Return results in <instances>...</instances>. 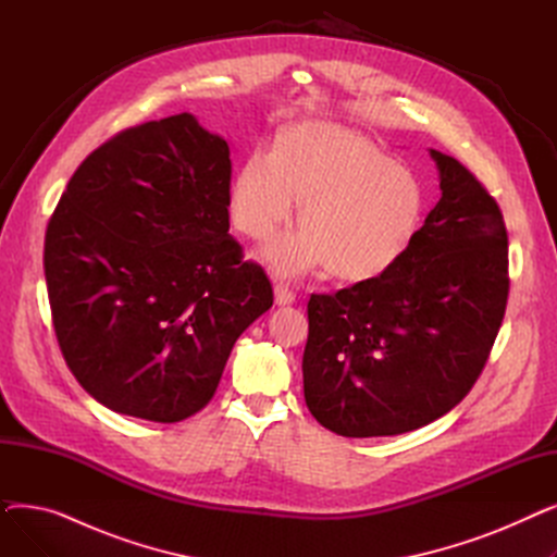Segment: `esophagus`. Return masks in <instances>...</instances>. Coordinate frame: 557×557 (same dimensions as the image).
Listing matches in <instances>:
<instances>
[{
  "instance_id": "esophagus-1",
  "label": "esophagus",
  "mask_w": 557,
  "mask_h": 557,
  "mask_svg": "<svg viewBox=\"0 0 557 557\" xmlns=\"http://www.w3.org/2000/svg\"><path fill=\"white\" fill-rule=\"evenodd\" d=\"M275 302H277L280 307L294 305V302H296V294H294V290H290L288 284H277V286H275Z\"/></svg>"
}]
</instances>
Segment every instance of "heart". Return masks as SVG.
I'll return each mask as SVG.
<instances>
[{"mask_svg":"<svg viewBox=\"0 0 557 557\" xmlns=\"http://www.w3.org/2000/svg\"><path fill=\"white\" fill-rule=\"evenodd\" d=\"M302 202V227L282 232L261 248L280 275L320 267L347 282L391 271L411 246L424 194L406 169L366 139L336 124H300L277 149H257L230 189L234 225L263 239Z\"/></svg>","mask_w":557,"mask_h":557,"instance_id":"b5f03b06","label":"heart"}]
</instances>
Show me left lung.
<instances>
[{"label": "left lung", "mask_w": 557, "mask_h": 557, "mask_svg": "<svg viewBox=\"0 0 557 557\" xmlns=\"http://www.w3.org/2000/svg\"><path fill=\"white\" fill-rule=\"evenodd\" d=\"M429 153L443 196L395 267L307 305L305 401L345 437L399 435L449 413L472 391L506 313L499 205L456 158Z\"/></svg>", "instance_id": "left-lung-1"}]
</instances>
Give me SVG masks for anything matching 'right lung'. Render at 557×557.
Returning <instances> with one entry per match:
<instances>
[{
	"label": "right lung",
	"instance_id": "1",
	"mask_svg": "<svg viewBox=\"0 0 557 557\" xmlns=\"http://www.w3.org/2000/svg\"><path fill=\"white\" fill-rule=\"evenodd\" d=\"M230 146L181 112L83 160L45 234L53 330L114 413L181 422L208 404L273 288L230 230Z\"/></svg>",
	"mask_w": 557,
	"mask_h": 557
}]
</instances>
